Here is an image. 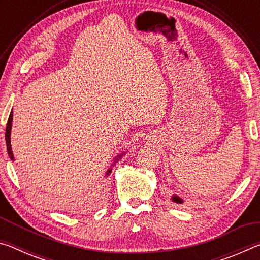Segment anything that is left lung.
<instances>
[{
	"mask_svg": "<svg viewBox=\"0 0 260 260\" xmlns=\"http://www.w3.org/2000/svg\"><path fill=\"white\" fill-rule=\"evenodd\" d=\"M172 201L174 202V203H178V204H182L183 203V200L180 199V197L177 196V195H173L172 196Z\"/></svg>",
	"mask_w": 260,
	"mask_h": 260,
	"instance_id": "8db88e82",
	"label": "left lung"
}]
</instances>
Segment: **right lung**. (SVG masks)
Masks as SVG:
<instances>
[{
    "instance_id": "add662e5",
    "label": "right lung",
    "mask_w": 260,
    "mask_h": 260,
    "mask_svg": "<svg viewBox=\"0 0 260 260\" xmlns=\"http://www.w3.org/2000/svg\"><path fill=\"white\" fill-rule=\"evenodd\" d=\"M11 128H12V111L10 112V116H9V119H8V122H7V129H6V142H7V150H8V155L9 157H10L11 160H15L14 158V153H12V149H11V141H10V135H11ZM124 155V152L120 153V155H118V157H116V159H114L113 164H116L117 160H119L121 156ZM112 165L110 169L105 172V177H109L110 174H111V171H112Z\"/></svg>"
}]
</instances>
